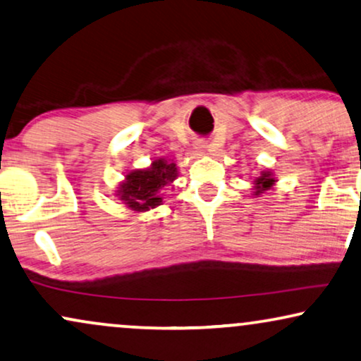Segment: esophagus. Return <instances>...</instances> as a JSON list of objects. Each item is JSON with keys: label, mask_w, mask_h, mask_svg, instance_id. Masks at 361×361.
<instances>
[{"label": "esophagus", "mask_w": 361, "mask_h": 361, "mask_svg": "<svg viewBox=\"0 0 361 361\" xmlns=\"http://www.w3.org/2000/svg\"><path fill=\"white\" fill-rule=\"evenodd\" d=\"M195 149H196V153L204 154L207 152H209V145L204 140H198L195 145Z\"/></svg>", "instance_id": "esophagus-1"}]
</instances>
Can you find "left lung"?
Segmentation results:
<instances>
[{"label": "left lung", "mask_w": 361, "mask_h": 361, "mask_svg": "<svg viewBox=\"0 0 361 361\" xmlns=\"http://www.w3.org/2000/svg\"><path fill=\"white\" fill-rule=\"evenodd\" d=\"M275 176H273V171L270 170H263L259 171V176L255 178L253 181V195L259 196L263 193H267L268 190H271L275 186Z\"/></svg>", "instance_id": "left-lung-1"}]
</instances>
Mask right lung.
Returning <instances> with one entry per match:
<instances>
[{
  "mask_svg": "<svg viewBox=\"0 0 361 361\" xmlns=\"http://www.w3.org/2000/svg\"><path fill=\"white\" fill-rule=\"evenodd\" d=\"M178 178L176 163L165 158L153 159L145 170L128 171L116 190V196L133 212H148L163 203L161 190Z\"/></svg>",
  "mask_w": 361,
  "mask_h": 361,
  "instance_id": "1",
  "label": "right lung"
}]
</instances>
